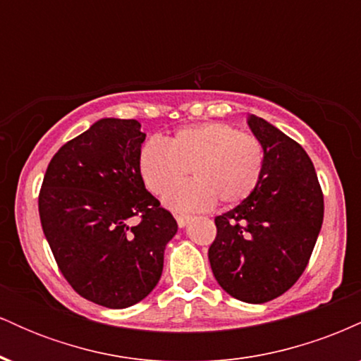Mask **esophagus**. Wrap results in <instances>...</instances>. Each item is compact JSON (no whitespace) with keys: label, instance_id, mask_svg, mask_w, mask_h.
Wrapping results in <instances>:
<instances>
[{"label":"esophagus","instance_id":"esophagus-1","mask_svg":"<svg viewBox=\"0 0 361 361\" xmlns=\"http://www.w3.org/2000/svg\"><path fill=\"white\" fill-rule=\"evenodd\" d=\"M175 219H176L178 226L185 227L186 224H188L190 219H192V215H188V214H175Z\"/></svg>","mask_w":361,"mask_h":361}]
</instances>
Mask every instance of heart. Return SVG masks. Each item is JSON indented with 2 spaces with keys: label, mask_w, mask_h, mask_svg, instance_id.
Here are the masks:
<instances>
[{
  "label": "heart",
  "mask_w": 361,
  "mask_h": 361,
  "mask_svg": "<svg viewBox=\"0 0 361 361\" xmlns=\"http://www.w3.org/2000/svg\"><path fill=\"white\" fill-rule=\"evenodd\" d=\"M264 168L261 140L229 123L205 122L176 130L168 142L149 139L140 149L139 171L147 190L163 195L183 180L190 169L193 182L164 197L173 210H205L215 198L233 205L255 192Z\"/></svg>",
  "instance_id": "heart-1"
}]
</instances>
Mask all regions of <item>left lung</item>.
<instances>
[{
  "mask_svg": "<svg viewBox=\"0 0 361 361\" xmlns=\"http://www.w3.org/2000/svg\"><path fill=\"white\" fill-rule=\"evenodd\" d=\"M247 123L263 144V175L250 197L215 217L209 261L229 295L263 304L304 273L322 226L324 195L299 142L255 115Z\"/></svg>",
  "mask_w": 361,
  "mask_h": 361,
  "instance_id": "left-lung-1",
  "label": "left lung"
}]
</instances>
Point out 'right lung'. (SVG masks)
Segmentation results:
<instances>
[{"label": "right lung", "mask_w": 361, "mask_h": 361, "mask_svg": "<svg viewBox=\"0 0 361 361\" xmlns=\"http://www.w3.org/2000/svg\"><path fill=\"white\" fill-rule=\"evenodd\" d=\"M144 139L137 120H98L54 154L40 186V224L57 268L74 292L103 307H130L151 293L178 231L144 186Z\"/></svg>", "instance_id": "1"}]
</instances>
